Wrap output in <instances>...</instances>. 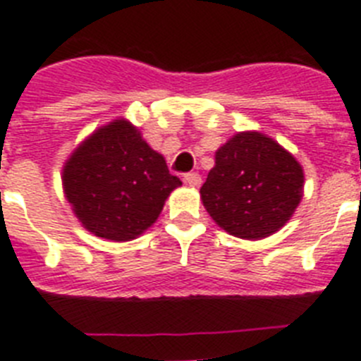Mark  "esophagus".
<instances>
[{"mask_svg": "<svg viewBox=\"0 0 361 361\" xmlns=\"http://www.w3.org/2000/svg\"><path fill=\"white\" fill-rule=\"evenodd\" d=\"M183 180H185L187 185L190 187H198L200 183H202V178H200L198 172H187V174L183 176Z\"/></svg>", "mask_w": 361, "mask_h": 361, "instance_id": "34e87169", "label": "esophagus"}]
</instances>
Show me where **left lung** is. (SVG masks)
Masks as SVG:
<instances>
[{
    "mask_svg": "<svg viewBox=\"0 0 361 361\" xmlns=\"http://www.w3.org/2000/svg\"><path fill=\"white\" fill-rule=\"evenodd\" d=\"M200 189L214 222L238 238H264L288 222L302 196V169L274 139L244 132L218 148Z\"/></svg>",
    "mask_w": 361,
    "mask_h": 361,
    "instance_id": "8db88e82",
    "label": "left lung"
}]
</instances>
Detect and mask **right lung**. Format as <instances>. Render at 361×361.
Segmentation results:
<instances>
[{"label": "right lung", "instance_id": "right-lung-1", "mask_svg": "<svg viewBox=\"0 0 361 361\" xmlns=\"http://www.w3.org/2000/svg\"><path fill=\"white\" fill-rule=\"evenodd\" d=\"M63 190L87 231L132 240L152 226L166 196L181 185L161 154L128 121L97 130L63 166Z\"/></svg>", "mask_w": 361, "mask_h": 361}]
</instances>
